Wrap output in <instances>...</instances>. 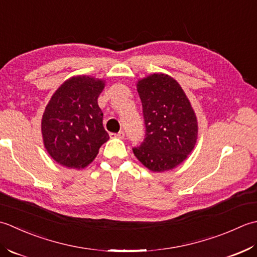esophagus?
Here are the masks:
<instances>
[{
	"label": "esophagus",
	"instance_id": "34e87169",
	"mask_svg": "<svg viewBox=\"0 0 257 257\" xmlns=\"http://www.w3.org/2000/svg\"><path fill=\"white\" fill-rule=\"evenodd\" d=\"M113 136H116V138H119V139H124L125 133H124V131H119V132L116 134H111V138H113Z\"/></svg>",
	"mask_w": 257,
	"mask_h": 257
}]
</instances>
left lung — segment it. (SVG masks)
I'll list each match as a JSON object with an SVG mask.
<instances>
[{
    "label": "left lung",
    "mask_w": 257,
    "mask_h": 257,
    "mask_svg": "<svg viewBox=\"0 0 257 257\" xmlns=\"http://www.w3.org/2000/svg\"><path fill=\"white\" fill-rule=\"evenodd\" d=\"M143 107L144 141L133 148L149 170L164 172L181 164L194 149L197 121L191 103L174 78L153 74L138 83Z\"/></svg>",
    "instance_id": "1"
}]
</instances>
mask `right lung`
<instances>
[{
	"label": "right lung",
	"mask_w": 257,
	"mask_h": 257,
	"mask_svg": "<svg viewBox=\"0 0 257 257\" xmlns=\"http://www.w3.org/2000/svg\"><path fill=\"white\" fill-rule=\"evenodd\" d=\"M103 88L102 80L72 77L57 88L46 105L42 135L46 151L59 164L83 169L109 139L97 104Z\"/></svg>",
	"instance_id": "obj_1"
}]
</instances>
